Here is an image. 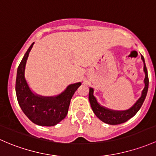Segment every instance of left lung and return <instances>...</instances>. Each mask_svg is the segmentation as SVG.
I'll return each mask as SVG.
<instances>
[{
	"label": "left lung",
	"instance_id": "left-lung-1",
	"mask_svg": "<svg viewBox=\"0 0 156 156\" xmlns=\"http://www.w3.org/2000/svg\"><path fill=\"white\" fill-rule=\"evenodd\" d=\"M141 59L144 62V70L145 72V79H144L145 86H144V89L142 91L141 97L128 110H122V111H117V110H110V109L106 108L104 107H102V106H101L98 103L95 97L93 95L94 89L92 88H90L89 89V99L91 109H92L93 112L95 114L96 116L99 119L101 120L102 122L109 125L122 124V123L126 122L128 119L132 118L137 113L138 110L140 109L141 106H142L143 103H144L146 98L149 87L148 73H147V67H146L145 61H144V58L143 55H141Z\"/></svg>",
	"mask_w": 156,
	"mask_h": 156
}]
</instances>
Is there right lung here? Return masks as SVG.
Wrapping results in <instances>:
<instances>
[{"label":"right lung","instance_id":"add662e5","mask_svg":"<svg viewBox=\"0 0 156 156\" xmlns=\"http://www.w3.org/2000/svg\"><path fill=\"white\" fill-rule=\"evenodd\" d=\"M34 43L25 52L17 70V100L23 113L32 122L41 126H53L66 117L70 100L81 83L70 85L63 92L54 97H43L33 93L25 78V69Z\"/></svg>","mask_w":156,"mask_h":156}]
</instances>
